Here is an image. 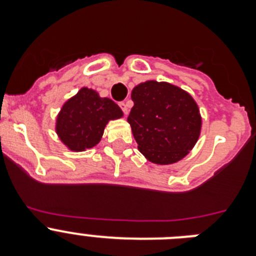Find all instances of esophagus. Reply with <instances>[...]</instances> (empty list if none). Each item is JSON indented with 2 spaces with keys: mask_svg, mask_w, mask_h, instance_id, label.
Listing matches in <instances>:
<instances>
[{
  "mask_svg": "<svg viewBox=\"0 0 256 256\" xmlns=\"http://www.w3.org/2000/svg\"><path fill=\"white\" fill-rule=\"evenodd\" d=\"M119 108H122V112H124V115L128 114V106H126V102H119Z\"/></svg>",
  "mask_w": 256,
  "mask_h": 256,
  "instance_id": "34e87169",
  "label": "esophagus"
}]
</instances>
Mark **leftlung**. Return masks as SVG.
Listing matches in <instances>:
<instances>
[{
	"mask_svg": "<svg viewBox=\"0 0 256 256\" xmlns=\"http://www.w3.org/2000/svg\"><path fill=\"white\" fill-rule=\"evenodd\" d=\"M132 100L128 123L146 159L173 164L195 146L201 116L190 94L169 83L148 80L133 88Z\"/></svg>",
	"mask_w": 256,
	"mask_h": 256,
	"instance_id": "8db88e82",
	"label": "left lung"
}]
</instances>
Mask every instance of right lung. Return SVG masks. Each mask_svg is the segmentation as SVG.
Returning a JSON list of instances; mask_svg holds the SVG:
<instances>
[{
  "instance_id": "1",
  "label": "right lung",
  "mask_w": 256,
  "mask_h": 256,
  "mask_svg": "<svg viewBox=\"0 0 256 256\" xmlns=\"http://www.w3.org/2000/svg\"><path fill=\"white\" fill-rule=\"evenodd\" d=\"M122 116L123 112L114 101L83 87L61 108L56 133L69 150L84 151L100 142L108 120Z\"/></svg>"
}]
</instances>
